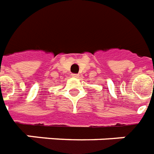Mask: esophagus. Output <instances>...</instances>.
Segmentation results:
<instances>
[{
	"instance_id": "34e87169",
	"label": "esophagus",
	"mask_w": 154,
	"mask_h": 154,
	"mask_svg": "<svg viewBox=\"0 0 154 154\" xmlns=\"http://www.w3.org/2000/svg\"><path fill=\"white\" fill-rule=\"evenodd\" d=\"M72 77H79V74H77V73L72 74Z\"/></svg>"
}]
</instances>
